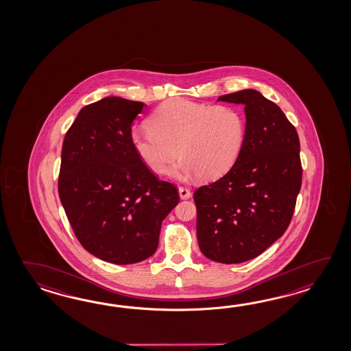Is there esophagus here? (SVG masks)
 <instances>
[{
  "instance_id": "1",
  "label": "esophagus",
  "mask_w": 351,
  "mask_h": 351,
  "mask_svg": "<svg viewBox=\"0 0 351 351\" xmlns=\"http://www.w3.org/2000/svg\"><path fill=\"white\" fill-rule=\"evenodd\" d=\"M178 193L179 197H180V199H188V198H191V191L189 189H186L184 186H179L178 188Z\"/></svg>"
}]
</instances>
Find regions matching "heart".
I'll list each match as a JSON object with an SVG mask.
<instances>
[{"mask_svg": "<svg viewBox=\"0 0 351 351\" xmlns=\"http://www.w3.org/2000/svg\"><path fill=\"white\" fill-rule=\"evenodd\" d=\"M150 127L132 130L136 156L152 172L163 174L178 149L182 158L173 173L183 179L222 177L239 159L246 136V120L237 108L182 97L160 105L150 118Z\"/></svg>", "mask_w": 351, "mask_h": 351, "instance_id": "heart-1", "label": "heart"}]
</instances>
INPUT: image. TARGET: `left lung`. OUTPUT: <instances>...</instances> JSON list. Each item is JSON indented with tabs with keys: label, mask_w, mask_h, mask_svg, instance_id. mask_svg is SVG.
<instances>
[{
	"label": "left lung",
	"mask_w": 351,
	"mask_h": 351,
	"mask_svg": "<svg viewBox=\"0 0 351 351\" xmlns=\"http://www.w3.org/2000/svg\"><path fill=\"white\" fill-rule=\"evenodd\" d=\"M217 101L245 105L246 136L231 169L194 192L197 239L207 258L231 265L252 260L284 234L302 167L296 129L260 91L241 90Z\"/></svg>",
	"instance_id": "8db88e82"
}]
</instances>
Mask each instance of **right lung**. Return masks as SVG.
Here are the masks:
<instances>
[{
  "instance_id": "right-lung-1",
  "label": "right lung",
  "mask_w": 351,
  "mask_h": 351,
  "mask_svg": "<svg viewBox=\"0 0 351 351\" xmlns=\"http://www.w3.org/2000/svg\"><path fill=\"white\" fill-rule=\"evenodd\" d=\"M145 104L108 97L84 106L61 150L59 195L82 247L103 261L130 265L157 251L177 188L150 172L132 145Z\"/></svg>"
}]
</instances>
